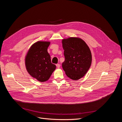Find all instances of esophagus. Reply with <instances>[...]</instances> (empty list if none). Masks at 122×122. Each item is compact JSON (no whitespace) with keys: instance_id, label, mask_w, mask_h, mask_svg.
<instances>
[{"instance_id":"1","label":"esophagus","mask_w":122,"mask_h":122,"mask_svg":"<svg viewBox=\"0 0 122 122\" xmlns=\"http://www.w3.org/2000/svg\"><path fill=\"white\" fill-rule=\"evenodd\" d=\"M60 66H61L60 64H56V67H57V68H60Z\"/></svg>"}]
</instances>
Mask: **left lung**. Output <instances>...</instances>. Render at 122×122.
I'll return each instance as SVG.
<instances>
[{
    "label": "left lung",
    "mask_w": 122,
    "mask_h": 122,
    "mask_svg": "<svg viewBox=\"0 0 122 122\" xmlns=\"http://www.w3.org/2000/svg\"><path fill=\"white\" fill-rule=\"evenodd\" d=\"M65 61L62 67L66 74L77 80L86 75L92 63V54L83 40L78 38H69L62 41Z\"/></svg>",
    "instance_id": "obj_1"
}]
</instances>
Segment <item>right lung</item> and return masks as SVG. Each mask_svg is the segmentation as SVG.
I'll return each mask as SVG.
<instances>
[{"label": "right lung", "instance_id": "obj_1", "mask_svg": "<svg viewBox=\"0 0 122 122\" xmlns=\"http://www.w3.org/2000/svg\"><path fill=\"white\" fill-rule=\"evenodd\" d=\"M49 42L38 41L29 48L25 57V66L28 73L40 82L49 79L56 66L51 63L47 51Z\"/></svg>", "mask_w": 122, "mask_h": 122}]
</instances>
